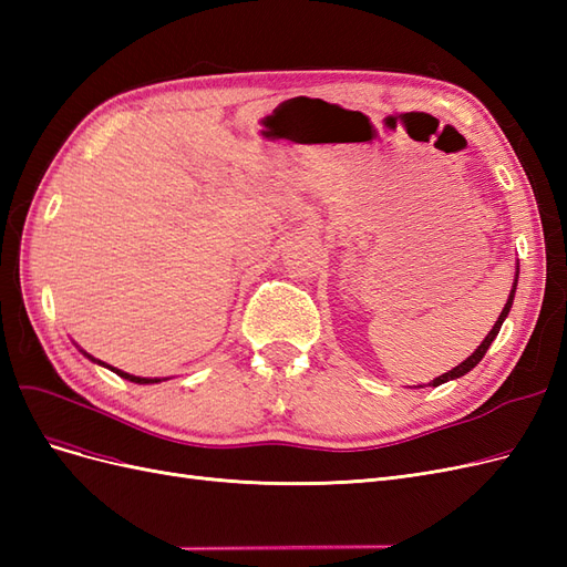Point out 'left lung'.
<instances>
[{
  "instance_id": "1",
  "label": "left lung",
  "mask_w": 567,
  "mask_h": 567,
  "mask_svg": "<svg viewBox=\"0 0 567 567\" xmlns=\"http://www.w3.org/2000/svg\"><path fill=\"white\" fill-rule=\"evenodd\" d=\"M516 286H518V267H516V281H513V288H511V293H508V300H506V305H504V310H502V315H499V319H496V323L492 326V331L485 336V340L480 342L477 346V350L468 357V359H463V362L458 364V367H454L452 371H447V373H442V375H437L435 381H431L427 385H433V388H437V385H442V383H447V381H454V379H461V375H466L471 369H475L477 364H480V359L485 357V352L489 350V346H492V340L496 338V333H499V329H502V323H504V319L508 317V312H511V305H513V298H516ZM419 388H423V385H419Z\"/></svg>"
}]
</instances>
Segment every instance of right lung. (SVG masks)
<instances>
[{
  "label": "right lung",
  "mask_w": 567,
  "mask_h": 567,
  "mask_svg": "<svg viewBox=\"0 0 567 567\" xmlns=\"http://www.w3.org/2000/svg\"><path fill=\"white\" fill-rule=\"evenodd\" d=\"M84 357L87 359H92V362H96V364H101V367H106V369H111L113 373H117L120 379H125V381H132V383H140V385H146V383H161V379H142V375H132V373H125V371H120V369H115V367H109V364H104V362H99V359H94L92 354H87L84 350H80ZM165 381V379H163Z\"/></svg>",
  "instance_id": "obj_1"
}]
</instances>
